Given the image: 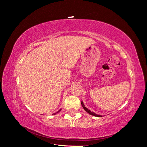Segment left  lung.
Here are the masks:
<instances>
[{
    "label": "left lung",
    "mask_w": 147,
    "mask_h": 147,
    "mask_svg": "<svg viewBox=\"0 0 147 147\" xmlns=\"http://www.w3.org/2000/svg\"><path fill=\"white\" fill-rule=\"evenodd\" d=\"M82 107H83V109H84V110L86 111V112H87L89 114H90V115H93V116H95V117H101L102 116L101 115H97V114H96L95 113H94V112H91V111L90 110H88L86 107H85V106H84V105L83 104V102L82 101Z\"/></svg>",
    "instance_id": "left-lung-1"
}]
</instances>
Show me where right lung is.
<instances>
[{"label": "right lung", "instance_id": "1", "mask_svg": "<svg viewBox=\"0 0 147 147\" xmlns=\"http://www.w3.org/2000/svg\"><path fill=\"white\" fill-rule=\"evenodd\" d=\"M61 109H60V110H59L58 111V112H56V113H54V114H53V115H55L56 113H58V112H60V111H61Z\"/></svg>", "mask_w": 147, "mask_h": 147}]
</instances>
